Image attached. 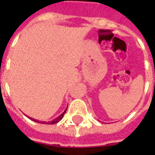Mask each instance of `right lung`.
Segmentation results:
<instances>
[{
    "label": "right lung",
    "instance_id": "add662e5",
    "mask_svg": "<svg viewBox=\"0 0 155 155\" xmlns=\"http://www.w3.org/2000/svg\"><path fill=\"white\" fill-rule=\"evenodd\" d=\"M66 110H67V109H65V110H64V111L63 112V113H62V114H61V115H60V116H58V117H57V118H55V119H53V120H52L51 122H47V123H49V124H55V123H57V122H59L60 120H62L63 116H64V113L66 112ZM29 118H30L31 120H33V122H39V123H46V122H39L38 120H36V119H33V118H31V117H29Z\"/></svg>",
    "mask_w": 155,
    "mask_h": 155
}]
</instances>
